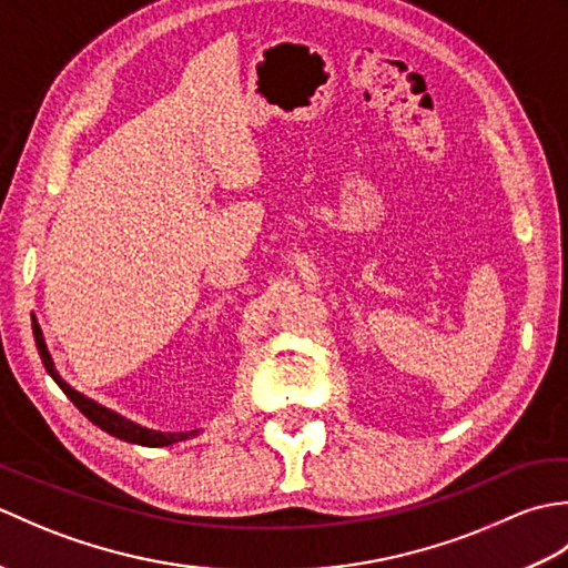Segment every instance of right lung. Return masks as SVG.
I'll return each mask as SVG.
<instances>
[{
  "mask_svg": "<svg viewBox=\"0 0 568 568\" xmlns=\"http://www.w3.org/2000/svg\"><path fill=\"white\" fill-rule=\"evenodd\" d=\"M31 327H33L36 348H39V354H41V361H43V366L48 371V376H51L60 385V390H63L70 397V403L75 405L80 413L92 422V425H98L100 429H104L106 434H112V437H116V439H124V442H131V444H141V446H168V444H175V442H185V439L195 437V434H197V429L195 432H173V434L171 432L146 429V427L136 425V422H131V419H126L122 415L112 413V409L98 405L94 400H90V397L80 395L78 390H72L70 385L58 376V371L53 366V358H51V354H48L45 342H43V334H41V327H39V322H36V317H31Z\"/></svg>",
  "mask_w": 568,
  "mask_h": 568,
  "instance_id": "obj_1",
  "label": "right lung"
}]
</instances>
